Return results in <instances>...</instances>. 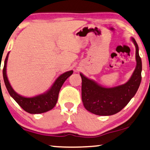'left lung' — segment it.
Segmentation results:
<instances>
[{
    "instance_id": "left-lung-1",
    "label": "left lung",
    "mask_w": 150,
    "mask_h": 150,
    "mask_svg": "<svg viewBox=\"0 0 150 150\" xmlns=\"http://www.w3.org/2000/svg\"><path fill=\"white\" fill-rule=\"evenodd\" d=\"M132 40L136 47L137 67L126 84L112 88L103 87L80 74L82 101L88 111L98 115H112L123 109L136 94L141 81L142 63L138 45L134 38Z\"/></svg>"
}]
</instances>
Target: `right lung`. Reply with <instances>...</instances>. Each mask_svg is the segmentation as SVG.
I'll list each match as a JSON object with an SVG mask.
<instances>
[{"instance_id": "obj_1", "label": "right lung", "mask_w": 150, "mask_h": 150, "mask_svg": "<svg viewBox=\"0 0 150 150\" xmlns=\"http://www.w3.org/2000/svg\"><path fill=\"white\" fill-rule=\"evenodd\" d=\"M8 55H9V53L7 54L5 60L3 74L4 82H5V86L10 96L15 100V101L25 111L31 114L42 113V112H47L54 108L57 104V100H58L59 93L61 89V87H62L65 80L69 76L72 74L73 71L71 70L67 71V72L61 74L55 81L50 89L46 93L40 94V95L31 98L23 97V96H20L19 94L14 91V90L12 89L11 86L10 85L9 81H8L7 74H6V65H7Z\"/></svg>"}]
</instances>
